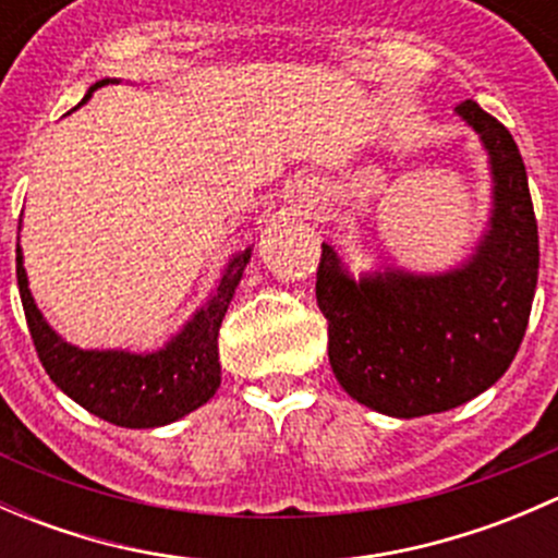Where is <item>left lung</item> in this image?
<instances>
[{"instance_id":"left-lung-1","label":"left lung","mask_w":558,"mask_h":558,"mask_svg":"<svg viewBox=\"0 0 558 558\" xmlns=\"http://www.w3.org/2000/svg\"><path fill=\"white\" fill-rule=\"evenodd\" d=\"M494 174L492 227L446 275L402 269L353 280L320 245L315 300L329 320V364L356 402L393 415L446 413L497 384L519 353L539 269L537 218L513 134L466 99Z\"/></svg>"}]
</instances>
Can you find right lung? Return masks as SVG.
Masks as SVG:
<instances>
[{"instance_id": "add662e5", "label": "right lung", "mask_w": 558, "mask_h": 558, "mask_svg": "<svg viewBox=\"0 0 558 558\" xmlns=\"http://www.w3.org/2000/svg\"><path fill=\"white\" fill-rule=\"evenodd\" d=\"M107 83L112 81L94 83L86 99ZM247 258H251V247L229 262L218 280V289L213 291L207 305L185 324V329L172 342H167V348L143 356V353L126 351H81L61 340L45 324L43 313L32 300L24 256H21V247H15L21 302H24L26 324H29L32 342H35L45 373L81 408L116 426L150 429V426H165L183 418L191 410L202 408L221 386L218 329H221L234 289L243 278Z\"/></svg>"}]
</instances>
